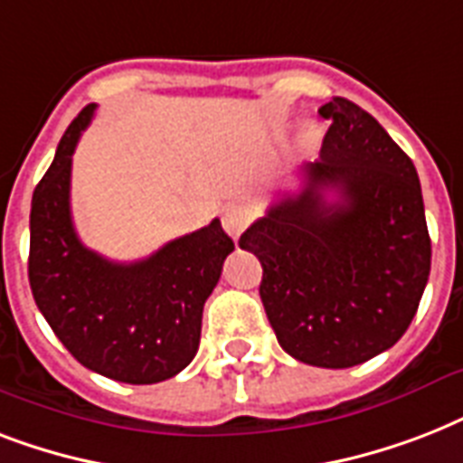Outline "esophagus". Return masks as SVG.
Returning a JSON list of instances; mask_svg holds the SVG:
<instances>
[{"mask_svg": "<svg viewBox=\"0 0 463 463\" xmlns=\"http://www.w3.org/2000/svg\"><path fill=\"white\" fill-rule=\"evenodd\" d=\"M250 223H252V211L247 209L245 203H231L223 211V228L232 240H238L240 232L245 231Z\"/></svg>", "mask_w": 463, "mask_h": 463, "instance_id": "esophagus-1", "label": "esophagus"}]
</instances>
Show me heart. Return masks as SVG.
<instances>
[{"label":"heart","instance_id":"1","mask_svg":"<svg viewBox=\"0 0 463 463\" xmlns=\"http://www.w3.org/2000/svg\"><path fill=\"white\" fill-rule=\"evenodd\" d=\"M322 127L317 125V122H307V125L300 127V137H298V141H300V146L303 148H315L317 144L322 141Z\"/></svg>","mask_w":463,"mask_h":463}]
</instances>
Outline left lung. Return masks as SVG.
Segmentation results:
<instances>
[{
    "label": "left lung",
    "instance_id": "left-lung-1",
    "mask_svg": "<svg viewBox=\"0 0 463 463\" xmlns=\"http://www.w3.org/2000/svg\"><path fill=\"white\" fill-rule=\"evenodd\" d=\"M319 115L331 125L319 160L303 167L305 187L271 203L240 247L261 261L260 296L283 351L338 370L403 336L432 250L413 160L345 98Z\"/></svg>",
    "mask_w": 463,
    "mask_h": 463
}]
</instances>
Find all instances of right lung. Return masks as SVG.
<instances>
[{"instance_id":"obj_1","label":"right lung","mask_w":463,"mask_h":463,"mask_svg":"<svg viewBox=\"0 0 463 463\" xmlns=\"http://www.w3.org/2000/svg\"><path fill=\"white\" fill-rule=\"evenodd\" d=\"M93 112L96 105H86L67 127L33 192L28 281L47 324L83 367L127 384H156L196 355L203 303L235 245L218 218L132 264L83 245L69 189L71 156Z\"/></svg>"}]
</instances>
